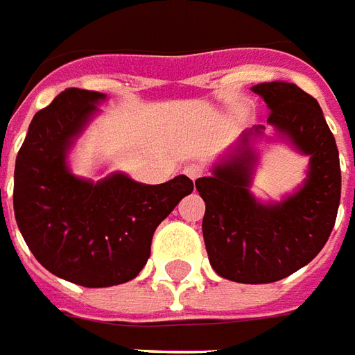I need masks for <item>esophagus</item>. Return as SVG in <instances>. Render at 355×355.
<instances>
[{
  "mask_svg": "<svg viewBox=\"0 0 355 355\" xmlns=\"http://www.w3.org/2000/svg\"><path fill=\"white\" fill-rule=\"evenodd\" d=\"M183 172L187 173L191 180H198V178L205 173V166L198 164V162H191V164H187L183 168Z\"/></svg>",
  "mask_w": 355,
  "mask_h": 355,
  "instance_id": "obj_1",
  "label": "esophagus"
}]
</instances>
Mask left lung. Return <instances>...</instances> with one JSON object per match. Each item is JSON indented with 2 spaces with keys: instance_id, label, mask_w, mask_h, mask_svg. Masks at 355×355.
<instances>
[{
  "instance_id": "8db88e82",
  "label": "left lung",
  "mask_w": 355,
  "mask_h": 355,
  "mask_svg": "<svg viewBox=\"0 0 355 355\" xmlns=\"http://www.w3.org/2000/svg\"><path fill=\"white\" fill-rule=\"evenodd\" d=\"M252 92L270 107L268 124L311 157L304 187L277 205L258 202L248 191L254 164L248 135L237 157L195 185L206 205L202 235L214 271L235 283L260 285L293 275L325 246L340 205V160L310 93L286 82L256 84Z\"/></svg>"
}]
</instances>
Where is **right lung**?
Returning a JSON list of instances; mask_svg holds the SVG:
<instances>
[{"instance_id": "add662e5", "label": "right lung", "mask_w": 355, "mask_h": 355, "mask_svg": "<svg viewBox=\"0 0 355 355\" xmlns=\"http://www.w3.org/2000/svg\"><path fill=\"white\" fill-rule=\"evenodd\" d=\"M105 99L99 92L69 87L37 110L15 164L12 208L36 260L76 285L112 286L139 275L158 223L193 182L178 175L143 185L124 173L92 183L67 168V150Z\"/></svg>"}]
</instances>
